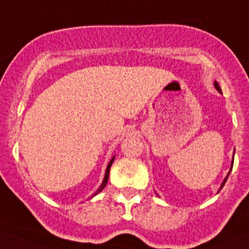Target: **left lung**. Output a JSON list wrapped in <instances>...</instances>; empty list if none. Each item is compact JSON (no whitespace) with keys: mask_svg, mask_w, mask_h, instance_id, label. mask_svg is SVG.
Segmentation results:
<instances>
[{"mask_svg":"<svg viewBox=\"0 0 249 249\" xmlns=\"http://www.w3.org/2000/svg\"><path fill=\"white\" fill-rule=\"evenodd\" d=\"M214 87H215V89H216V90L219 91V93H221V88H220V85L217 84V82H214ZM232 165H233V158H232V162H231V167H230V171H229V174H227V176L225 177V179H224V181H222V183H221V186H220L219 191H221V188H222V187H224V184H225V182H226L227 177H229L230 172H231V170H232Z\"/></svg>","mask_w":249,"mask_h":249,"instance_id":"obj_1","label":"left lung"}]
</instances>
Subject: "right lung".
Returning <instances> with one entry per match:
<instances>
[{"label": "right lung", "mask_w": 249, "mask_h": 249, "mask_svg": "<svg viewBox=\"0 0 249 249\" xmlns=\"http://www.w3.org/2000/svg\"><path fill=\"white\" fill-rule=\"evenodd\" d=\"M113 160H115V156H113L112 159H111L110 160V162H108V165H107V167H106V171H105V176H104V179H103V183L100 184V187H99L98 188V191L95 192V193L93 194V196H91L90 198H93V197H95L96 194L98 193H100L101 191H103L104 188H105V186H106V183H107V181H108V176H110V167H111V165H112V162H113Z\"/></svg>", "instance_id": "obj_1"}]
</instances>
